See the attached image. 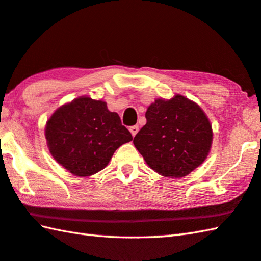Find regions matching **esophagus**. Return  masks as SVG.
<instances>
[{
	"mask_svg": "<svg viewBox=\"0 0 261 261\" xmlns=\"http://www.w3.org/2000/svg\"><path fill=\"white\" fill-rule=\"evenodd\" d=\"M129 130H130V132H131V135L135 137V136L137 135V132L139 131V126H138V125H132V126H130Z\"/></svg>",
	"mask_w": 261,
	"mask_h": 261,
	"instance_id": "esophagus-1",
	"label": "esophagus"
}]
</instances>
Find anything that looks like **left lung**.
Returning <instances> with one entry per match:
<instances>
[{"mask_svg":"<svg viewBox=\"0 0 261 261\" xmlns=\"http://www.w3.org/2000/svg\"><path fill=\"white\" fill-rule=\"evenodd\" d=\"M146 119L134 144L151 170L180 178L205 162L213 144V129L195 101L178 94L170 99L157 98L148 106Z\"/></svg>","mask_w":261,"mask_h":261,"instance_id":"left-lung-1","label":"left lung"}]
</instances>
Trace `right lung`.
Returning <instances> with one entry per match:
<instances>
[{
  "mask_svg": "<svg viewBox=\"0 0 261 261\" xmlns=\"http://www.w3.org/2000/svg\"><path fill=\"white\" fill-rule=\"evenodd\" d=\"M45 138L54 160L80 177L103 170L117 148L132 140L119 114L88 96L60 106L46 122Z\"/></svg>",
  "mask_w": 261,
  "mask_h": 261,
  "instance_id": "1",
  "label": "right lung"
}]
</instances>
